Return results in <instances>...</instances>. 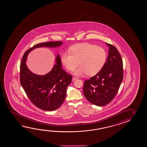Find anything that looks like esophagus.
I'll return each instance as SVG.
<instances>
[{
    "label": "esophagus",
    "instance_id": "1",
    "mask_svg": "<svg viewBox=\"0 0 147 147\" xmlns=\"http://www.w3.org/2000/svg\"><path fill=\"white\" fill-rule=\"evenodd\" d=\"M77 79V78L75 77H72V81H74V80H76V79Z\"/></svg>",
    "mask_w": 147,
    "mask_h": 147
}]
</instances>
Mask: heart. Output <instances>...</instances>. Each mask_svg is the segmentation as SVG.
<instances>
[{
    "label": "heart",
    "instance_id": "1",
    "mask_svg": "<svg viewBox=\"0 0 147 147\" xmlns=\"http://www.w3.org/2000/svg\"><path fill=\"white\" fill-rule=\"evenodd\" d=\"M69 51L63 53L61 61L70 71L79 64L81 67L75 72L77 75L84 72L87 75H94L101 69L107 59V53L103 48L88 43L74 46Z\"/></svg>",
    "mask_w": 147,
    "mask_h": 147
}]
</instances>
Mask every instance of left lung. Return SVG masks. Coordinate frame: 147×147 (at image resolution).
<instances>
[{"label":"left lung","instance_id":"obj_1","mask_svg":"<svg viewBox=\"0 0 147 147\" xmlns=\"http://www.w3.org/2000/svg\"><path fill=\"white\" fill-rule=\"evenodd\" d=\"M106 44L109 47L107 62L96 75L85 81L83 90L86 99L100 107L114 98L123 77L122 57L115 46Z\"/></svg>","mask_w":147,"mask_h":147}]
</instances>
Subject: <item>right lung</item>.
<instances>
[{
    "mask_svg": "<svg viewBox=\"0 0 147 147\" xmlns=\"http://www.w3.org/2000/svg\"><path fill=\"white\" fill-rule=\"evenodd\" d=\"M63 44L60 41L38 44L24 54L20 66V82L28 97L36 107L47 111L57 110L62 105L66 95L67 87L72 76L63 69L60 55L56 57V64L45 75L31 72L26 65L29 53L36 48H55Z\"/></svg>",
    "mask_w": 147,
    "mask_h": 147,
    "instance_id": "add662e5",
    "label": "right lung"
}]
</instances>
